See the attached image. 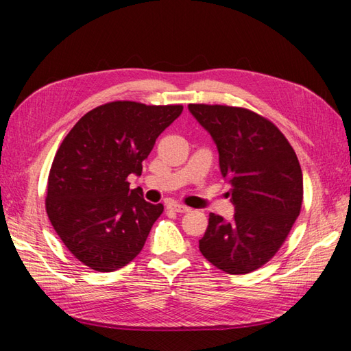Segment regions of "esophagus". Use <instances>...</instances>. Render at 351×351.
<instances>
[{
    "label": "esophagus",
    "mask_w": 351,
    "mask_h": 351,
    "mask_svg": "<svg viewBox=\"0 0 351 351\" xmlns=\"http://www.w3.org/2000/svg\"><path fill=\"white\" fill-rule=\"evenodd\" d=\"M167 208L171 211H175V213H189L190 211L189 206H185L182 204H178V202H169Z\"/></svg>",
    "instance_id": "34e87169"
}]
</instances>
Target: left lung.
I'll list each match as a JSON object with an SVG mask.
<instances>
[{
  "label": "left lung",
  "mask_w": 351,
  "mask_h": 351,
  "mask_svg": "<svg viewBox=\"0 0 351 351\" xmlns=\"http://www.w3.org/2000/svg\"><path fill=\"white\" fill-rule=\"evenodd\" d=\"M189 110L217 146L235 208L230 221L210 214L199 250L225 273H250L276 255L299 217V160L278 126L247 108L190 104Z\"/></svg>",
  "instance_id": "1"
}]
</instances>
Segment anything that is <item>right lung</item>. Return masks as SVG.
<instances>
[{
    "label": "right lung",
    "mask_w": 351,
    "mask_h": 351,
    "mask_svg": "<svg viewBox=\"0 0 351 351\" xmlns=\"http://www.w3.org/2000/svg\"><path fill=\"white\" fill-rule=\"evenodd\" d=\"M182 106L114 101L88 111L62 141L48 176L47 213L66 247L96 271H114L143 249L161 204L128 176L141 175L155 140Z\"/></svg>",
    "instance_id": "add662e5"
}]
</instances>
